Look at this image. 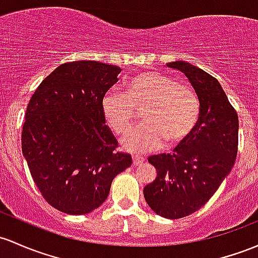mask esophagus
<instances>
[{
  "mask_svg": "<svg viewBox=\"0 0 258 258\" xmlns=\"http://www.w3.org/2000/svg\"><path fill=\"white\" fill-rule=\"evenodd\" d=\"M144 157L140 156V155H133V165L134 166H138L140 165V163L144 162Z\"/></svg>",
  "mask_w": 258,
  "mask_h": 258,
  "instance_id": "34e87169",
  "label": "esophagus"
}]
</instances>
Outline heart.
Masks as SVG:
<instances>
[{"mask_svg":"<svg viewBox=\"0 0 258 258\" xmlns=\"http://www.w3.org/2000/svg\"><path fill=\"white\" fill-rule=\"evenodd\" d=\"M102 117L115 135L128 132L137 113L143 124L124 137L129 151L149 152L184 143L193 134L201 117V103L190 86L173 77L148 71L132 77L124 92L112 90L102 98Z\"/></svg>","mask_w":258,"mask_h":258,"instance_id":"heart-1","label":"heart"}]
</instances>
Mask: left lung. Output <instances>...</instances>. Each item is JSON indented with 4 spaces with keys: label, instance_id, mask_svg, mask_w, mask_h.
<instances>
[{
    "label": "left lung",
    "instance_id": "8db88e82",
    "mask_svg": "<svg viewBox=\"0 0 258 258\" xmlns=\"http://www.w3.org/2000/svg\"><path fill=\"white\" fill-rule=\"evenodd\" d=\"M187 76L201 103L193 134L172 154L149 157L157 176L144 188L149 207L167 219L187 217L201 209L234 167L239 118L217 79L185 61L167 63Z\"/></svg>",
    "mask_w": 258,
    "mask_h": 258
}]
</instances>
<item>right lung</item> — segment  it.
I'll return each mask as SVG.
<instances>
[{
  "label": "right lung",
  "instance_id": "1",
  "mask_svg": "<svg viewBox=\"0 0 258 258\" xmlns=\"http://www.w3.org/2000/svg\"><path fill=\"white\" fill-rule=\"evenodd\" d=\"M120 68L90 60L55 69L27 107L22 151L45 201L82 215L103 204L118 173L132 165L102 117V98Z\"/></svg>",
  "mask_w": 258,
  "mask_h": 258
}]
</instances>
